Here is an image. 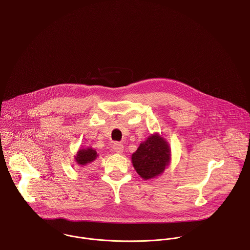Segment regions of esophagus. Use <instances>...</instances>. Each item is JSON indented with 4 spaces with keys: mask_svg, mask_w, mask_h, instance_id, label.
<instances>
[{
    "mask_svg": "<svg viewBox=\"0 0 250 250\" xmlns=\"http://www.w3.org/2000/svg\"><path fill=\"white\" fill-rule=\"evenodd\" d=\"M113 149H114V152L117 153V154H121L123 152V149H124V146L122 143H119V142H114V145H113Z\"/></svg>",
    "mask_w": 250,
    "mask_h": 250,
    "instance_id": "34e87169",
    "label": "esophagus"
}]
</instances>
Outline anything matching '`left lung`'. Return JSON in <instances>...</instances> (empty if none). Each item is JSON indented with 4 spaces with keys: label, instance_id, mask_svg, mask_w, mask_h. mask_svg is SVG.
Listing matches in <instances>:
<instances>
[{
    "label": "left lung",
    "instance_id": "8db88e82",
    "mask_svg": "<svg viewBox=\"0 0 250 250\" xmlns=\"http://www.w3.org/2000/svg\"><path fill=\"white\" fill-rule=\"evenodd\" d=\"M171 160L168 142L159 134L149 136L140 143L132 155V162L136 173L143 180H151L161 175Z\"/></svg>",
    "mask_w": 250,
    "mask_h": 250
}]
</instances>
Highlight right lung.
I'll return each mask as SVG.
<instances>
[{
    "instance_id": "right-lung-1",
    "label": "right lung",
    "mask_w": 250,
    "mask_h": 250,
    "mask_svg": "<svg viewBox=\"0 0 250 250\" xmlns=\"http://www.w3.org/2000/svg\"><path fill=\"white\" fill-rule=\"evenodd\" d=\"M96 157H98L97 153L95 150H93L91 147L87 149H80L76 156H75V161L79 165H87L89 163L92 162L93 160L96 159Z\"/></svg>"
}]
</instances>
